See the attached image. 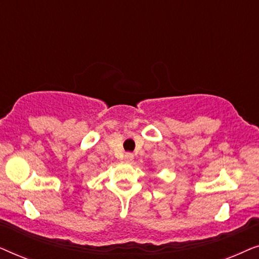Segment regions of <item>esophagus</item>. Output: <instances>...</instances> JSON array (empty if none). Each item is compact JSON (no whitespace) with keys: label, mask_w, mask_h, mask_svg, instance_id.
<instances>
[{"label":"esophagus","mask_w":259,"mask_h":259,"mask_svg":"<svg viewBox=\"0 0 259 259\" xmlns=\"http://www.w3.org/2000/svg\"><path fill=\"white\" fill-rule=\"evenodd\" d=\"M133 158H134V155L132 153H125V155H123V159H125V161H127V162L132 161Z\"/></svg>","instance_id":"34e87169"}]
</instances>
